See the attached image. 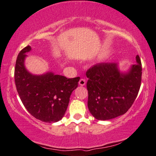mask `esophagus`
Wrapping results in <instances>:
<instances>
[{"label":"esophagus","mask_w":156,"mask_h":156,"mask_svg":"<svg viewBox=\"0 0 156 156\" xmlns=\"http://www.w3.org/2000/svg\"><path fill=\"white\" fill-rule=\"evenodd\" d=\"M86 80L83 79V78L79 80V85L80 86H84L86 85Z\"/></svg>","instance_id":"1"}]
</instances>
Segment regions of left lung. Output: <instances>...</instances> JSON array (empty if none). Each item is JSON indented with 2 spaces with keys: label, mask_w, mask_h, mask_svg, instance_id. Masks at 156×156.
<instances>
[{
  "label": "left lung",
  "mask_w": 156,
  "mask_h": 156,
  "mask_svg": "<svg viewBox=\"0 0 156 156\" xmlns=\"http://www.w3.org/2000/svg\"><path fill=\"white\" fill-rule=\"evenodd\" d=\"M136 64L120 70L118 63L97 64L86 72L88 107L95 119L108 120L123 115L136 100L141 83L142 66Z\"/></svg>",
  "instance_id": "left-lung-1"
}]
</instances>
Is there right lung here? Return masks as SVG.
Here are the masks:
<instances>
[{
	"label": "right lung",
	"instance_id": "right-lung-1",
	"mask_svg": "<svg viewBox=\"0 0 156 156\" xmlns=\"http://www.w3.org/2000/svg\"><path fill=\"white\" fill-rule=\"evenodd\" d=\"M30 51L28 45L18 55L14 76L16 89L23 104L33 117L45 123H55L65 115L80 78H67L52 71L31 73L25 66L26 53Z\"/></svg>",
	"mask_w": 156,
	"mask_h": 156
}]
</instances>
